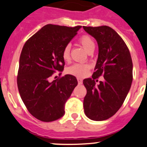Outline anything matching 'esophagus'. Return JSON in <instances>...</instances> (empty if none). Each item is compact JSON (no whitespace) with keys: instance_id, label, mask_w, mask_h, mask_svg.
<instances>
[{"instance_id":"34e87169","label":"esophagus","mask_w":147,"mask_h":147,"mask_svg":"<svg viewBox=\"0 0 147 147\" xmlns=\"http://www.w3.org/2000/svg\"><path fill=\"white\" fill-rule=\"evenodd\" d=\"M77 80H78V84H82V82H83L82 79H81V78H77Z\"/></svg>"}]
</instances>
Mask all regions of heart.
Returning <instances> with one entry per match:
<instances>
[{
  "mask_svg": "<svg viewBox=\"0 0 147 147\" xmlns=\"http://www.w3.org/2000/svg\"><path fill=\"white\" fill-rule=\"evenodd\" d=\"M79 42L80 45L87 50V53L94 50L95 44L92 38L88 35H83L80 38ZM62 57L65 61H68L70 59V45H67L62 52ZM90 65L84 63H75L72 66L69 67L67 69V73L74 76L82 78L87 75L90 69Z\"/></svg>",
  "mask_w": 147,
  "mask_h": 147,
  "instance_id": "1",
  "label": "heart"
}]
</instances>
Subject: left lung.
I'll use <instances>...</instances> for the list:
<instances>
[{
    "label": "left lung",
    "instance_id": "8db88e82",
    "mask_svg": "<svg viewBox=\"0 0 147 147\" xmlns=\"http://www.w3.org/2000/svg\"><path fill=\"white\" fill-rule=\"evenodd\" d=\"M83 28L95 38L99 47L92 78L83 80L87 89L84 111L90 119L103 121L113 116L125 100L133 80L132 60L124 41L112 28ZM102 75L105 80L96 86L94 80Z\"/></svg>",
    "mask_w": 147,
    "mask_h": 147
}]
</instances>
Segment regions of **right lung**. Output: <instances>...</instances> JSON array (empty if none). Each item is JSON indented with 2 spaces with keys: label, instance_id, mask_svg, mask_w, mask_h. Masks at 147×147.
I'll list each match as a JSON object with an SVG mask.
<instances>
[{
  "label": "right lung",
  "instance_id": "obj_1",
  "mask_svg": "<svg viewBox=\"0 0 147 147\" xmlns=\"http://www.w3.org/2000/svg\"><path fill=\"white\" fill-rule=\"evenodd\" d=\"M81 27L46 25L30 37L22 49L18 88L28 112L40 121L49 122L61 118L65 102L78 85L73 75H66L52 82L50 77L63 70L62 52Z\"/></svg>",
  "mask_w": 147,
  "mask_h": 147
}]
</instances>
